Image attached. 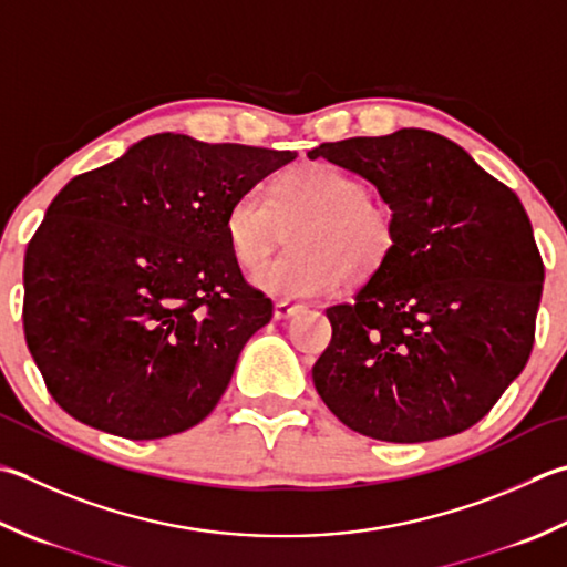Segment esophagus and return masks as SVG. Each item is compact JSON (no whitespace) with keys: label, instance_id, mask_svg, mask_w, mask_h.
Listing matches in <instances>:
<instances>
[{"label":"esophagus","instance_id":"34e87169","mask_svg":"<svg viewBox=\"0 0 567 567\" xmlns=\"http://www.w3.org/2000/svg\"><path fill=\"white\" fill-rule=\"evenodd\" d=\"M297 312H302V305L287 302V299H280V302H275V309H272V315H275L277 321H280V319H290V317H295Z\"/></svg>","mask_w":567,"mask_h":567}]
</instances>
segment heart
<instances>
[{"mask_svg": "<svg viewBox=\"0 0 567 567\" xmlns=\"http://www.w3.org/2000/svg\"><path fill=\"white\" fill-rule=\"evenodd\" d=\"M293 228L292 251L250 275L255 290L282 299L329 295L343 280L369 282L393 258V210L373 202L357 176L315 162L285 172L272 196L250 188L226 210V240L240 268L255 265Z\"/></svg>", "mask_w": 567, "mask_h": 567, "instance_id": "1", "label": "heart"}]
</instances>
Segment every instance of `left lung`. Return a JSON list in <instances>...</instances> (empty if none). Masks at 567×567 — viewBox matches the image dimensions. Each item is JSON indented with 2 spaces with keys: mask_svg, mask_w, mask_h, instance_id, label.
Instances as JSON below:
<instances>
[{
  "mask_svg": "<svg viewBox=\"0 0 567 567\" xmlns=\"http://www.w3.org/2000/svg\"><path fill=\"white\" fill-rule=\"evenodd\" d=\"M363 176L393 210V258L327 309L317 393L383 442L457 435L489 413L534 349L543 260L518 196L437 132L324 142L307 152Z\"/></svg>",
  "mask_w": 567,
  "mask_h": 567,
  "instance_id": "1",
  "label": "left lung"
}]
</instances>
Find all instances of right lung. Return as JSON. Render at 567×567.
I'll list each match as a JSON object with an SVG mask.
<instances>
[{
    "label": "right lung",
    "mask_w": 567,
    "mask_h": 567,
    "mask_svg": "<svg viewBox=\"0 0 567 567\" xmlns=\"http://www.w3.org/2000/svg\"><path fill=\"white\" fill-rule=\"evenodd\" d=\"M297 152L144 137L65 184L24 258V334L49 393L110 435L194 427L272 302L243 280L226 210Z\"/></svg>",
    "instance_id": "right-lung-1"
}]
</instances>
